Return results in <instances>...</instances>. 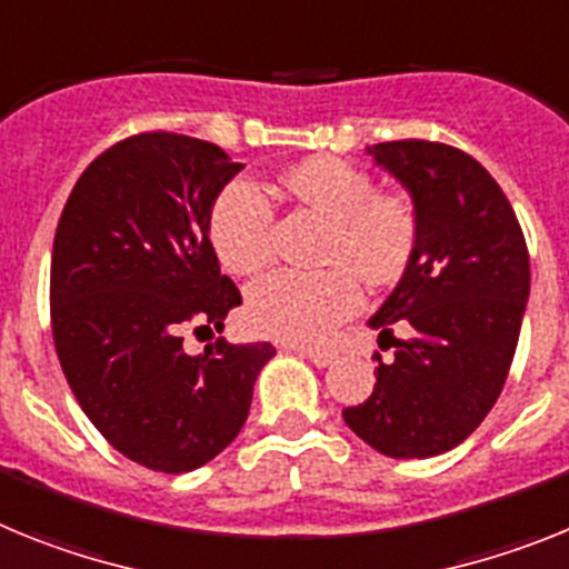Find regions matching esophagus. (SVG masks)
I'll return each instance as SVG.
<instances>
[{
  "label": "esophagus",
  "mask_w": 569,
  "mask_h": 569,
  "mask_svg": "<svg viewBox=\"0 0 569 569\" xmlns=\"http://www.w3.org/2000/svg\"><path fill=\"white\" fill-rule=\"evenodd\" d=\"M286 349L306 355V358L312 360L315 367H329V363L335 360V352H329V349H312V346H298V343H289Z\"/></svg>",
  "instance_id": "34e87169"
}]
</instances>
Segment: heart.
<instances>
[{"mask_svg":"<svg viewBox=\"0 0 569 569\" xmlns=\"http://www.w3.org/2000/svg\"><path fill=\"white\" fill-rule=\"evenodd\" d=\"M280 189L326 217V269H274L249 289V318L257 332L295 343H315L363 306L353 274L375 286L407 271L418 246L412 202L375 191L367 171L340 157H309L280 177ZM217 254L237 274L257 271L271 257L274 200L249 177H234L217 191L209 214Z\"/></svg>","mask_w":569,"mask_h":569,"instance_id":"obj_1","label":"heart"}]
</instances>
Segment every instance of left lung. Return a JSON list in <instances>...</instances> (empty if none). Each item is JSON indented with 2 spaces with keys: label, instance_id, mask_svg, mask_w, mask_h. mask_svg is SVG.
<instances>
[{
  "label": "left lung",
  "instance_id": "left-lung-1",
  "mask_svg": "<svg viewBox=\"0 0 569 569\" xmlns=\"http://www.w3.org/2000/svg\"><path fill=\"white\" fill-rule=\"evenodd\" d=\"M401 180L418 214V246L401 283L369 320L395 340L378 383L343 421L389 458H432L476 432L503 389L530 298V254L501 186L447 142L367 148ZM401 319L407 341L391 335Z\"/></svg>",
  "mask_w": 569,
  "mask_h": 569
}]
</instances>
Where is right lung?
I'll use <instances>...</instances> for the list:
<instances>
[{"mask_svg":"<svg viewBox=\"0 0 569 569\" xmlns=\"http://www.w3.org/2000/svg\"><path fill=\"white\" fill-rule=\"evenodd\" d=\"M223 148L146 131L102 151L73 186L51 257V329L82 412L117 452L154 472H191L249 418L271 343L186 332L223 329L243 303L209 237L217 191L240 171Z\"/></svg>","mask_w":569,"mask_h":569,"instance_id":"right-lung-1","label":"right lung"}]
</instances>
